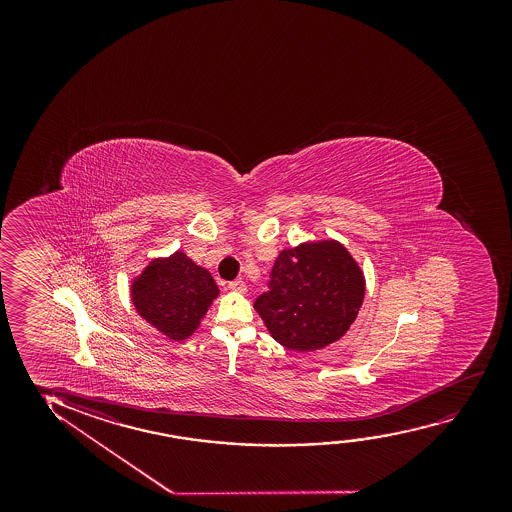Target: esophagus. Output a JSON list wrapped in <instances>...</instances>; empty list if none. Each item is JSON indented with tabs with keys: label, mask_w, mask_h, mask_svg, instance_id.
Returning <instances> with one entry per match:
<instances>
[{
	"label": "esophagus",
	"mask_w": 512,
	"mask_h": 512,
	"mask_svg": "<svg viewBox=\"0 0 512 512\" xmlns=\"http://www.w3.org/2000/svg\"><path fill=\"white\" fill-rule=\"evenodd\" d=\"M227 288L232 290V292H239V294H245L246 292L245 281L241 280L231 281V283H229V287Z\"/></svg>",
	"instance_id": "1"
}]
</instances>
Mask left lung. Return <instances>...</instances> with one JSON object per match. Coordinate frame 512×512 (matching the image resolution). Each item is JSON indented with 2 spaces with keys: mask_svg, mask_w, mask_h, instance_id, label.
<instances>
[{
  "mask_svg": "<svg viewBox=\"0 0 512 512\" xmlns=\"http://www.w3.org/2000/svg\"><path fill=\"white\" fill-rule=\"evenodd\" d=\"M269 287L253 308L274 341L309 353L350 330L364 302L365 276L343 243L320 239L281 250Z\"/></svg>",
  "mask_w": 512,
  "mask_h": 512,
  "instance_id": "obj_1",
  "label": "left lung"
}]
</instances>
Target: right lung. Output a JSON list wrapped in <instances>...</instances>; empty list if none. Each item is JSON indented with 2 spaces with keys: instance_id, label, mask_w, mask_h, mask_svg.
<instances>
[{
  "instance_id": "right-lung-1",
  "label": "right lung",
  "mask_w": 512,
  "mask_h": 512,
  "mask_svg": "<svg viewBox=\"0 0 512 512\" xmlns=\"http://www.w3.org/2000/svg\"><path fill=\"white\" fill-rule=\"evenodd\" d=\"M129 294L145 322L169 341L182 343L194 336L220 290L208 269L176 250L150 260L131 280Z\"/></svg>"
}]
</instances>
